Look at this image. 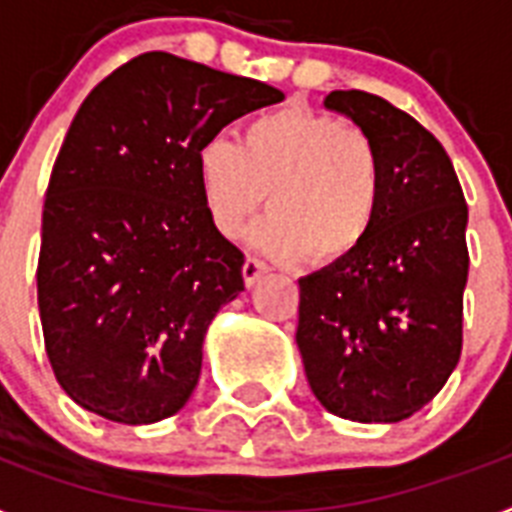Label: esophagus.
<instances>
[{
  "mask_svg": "<svg viewBox=\"0 0 512 512\" xmlns=\"http://www.w3.org/2000/svg\"><path fill=\"white\" fill-rule=\"evenodd\" d=\"M265 270H268V265L263 263V260H257V257H247L242 265V273H244V284L252 286L257 281V278L263 276Z\"/></svg>",
  "mask_w": 512,
  "mask_h": 512,
  "instance_id": "obj_1",
  "label": "esophagus"
}]
</instances>
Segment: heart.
<instances>
[{
  "instance_id": "obj_1",
  "label": "heart",
  "mask_w": 512,
  "mask_h": 512,
  "mask_svg": "<svg viewBox=\"0 0 512 512\" xmlns=\"http://www.w3.org/2000/svg\"><path fill=\"white\" fill-rule=\"evenodd\" d=\"M207 218L234 239L270 202L255 228L260 252L334 268L368 244L384 205V160L376 141L347 120L284 107L249 120L242 141L210 136L197 149ZM271 199H267V194Z\"/></svg>"
}]
</instances>
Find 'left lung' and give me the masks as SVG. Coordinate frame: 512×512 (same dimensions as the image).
Wrapping results in <instances>:
<instances>
[{
	"instance_id": "8db88e82",
	"label": "left lung",
	"mask_w": 512,
	"mask_h": 512,
	"mask_svg": "<svg viewBox=\"0 0 512 512\" xmlns=\"http://www.w3.org/2000/svg\"><path fill=\"white\" fill-rule=\"evenodd\" d=\"M376 141L386 186L352 260L299 278L297 344L328 413L397 423L439 394L463 350L468 205L450 157L413 115L368 91H331Z\"/></svg>"
}]
</instances>
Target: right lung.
<instances>
[{"label":"right lung","mask_w":512,"mask_h":512,"mask_svg":"<svg viewBox=\"0 0 512 512\" xmlns=\"http://www.w3.org/2000/svg\"><path fill=\"white\" fill-rule=\"evenodd\" d=\"M284 94L168 52L112 70L54 160L36 268L49 365L70 400L107 421L178 413L202 342L244 289L242 249L210 223L197 149Z\"/></svg>","instance_id":"add662e5"}]
</instances>
